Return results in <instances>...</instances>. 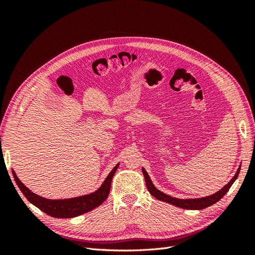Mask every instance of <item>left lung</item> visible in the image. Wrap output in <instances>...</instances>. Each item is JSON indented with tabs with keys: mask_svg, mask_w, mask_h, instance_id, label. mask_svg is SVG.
Wrapping results in <instances>:
<instances>
[{
	"mask_svg": "<svg viewBox=\"0 0 255 255\" xmlns=\"http://www.w3.org/2000/svg\"><path fill=\"white\" fill-rule=\"evenodd\" d=\"M239 171H241V168H238V170L235 173V175L232 177V180H231L225 187L220 189L219 191L216 192V194L212 195V196H207V197L199 198V199H177V198H173V197L168 196V195L164 194V192H161L160 190H158L153 185V183L150 179V176L144 170V168H142V173H143L144 180H145L146 188H148L149 192L153 197H155L157 200H160V201L170 203L172 205H175V206L181 207V208H186V210H203V208L208 207V206L213 205L214 203L218 202L219 200L229 191L230 187L232 186V184L237 179Z\"/></svg>",
	"mask_w": 255,
	"mask_h": 255,
	"instance_id": "8db88e82",
	"label": "left lung"
}]
</instances>
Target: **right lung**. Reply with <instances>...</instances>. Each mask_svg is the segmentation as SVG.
Here are the masks:
<instances>
[{
    "label": "right lung",
    "mask_w": 255,
    "mask_h": 255,
    "mask_svg": "<svg viewBox=\"0 0 255 255\" xmlns=\"http://www.w3.org/2000/svg\"><path fill=\"white\" fill-rule=\"evenodd\" d=\"M118 167L119 164L116 165V167L111 171V173L107 175L105 181L101 185V187L95 192H92V194L89 195L65 200H50L38 196L30 191L25 185L19 180V177L14 173L13 170L12 175L14 177V181H16L18 185V187L22 191V194L25 196V198L30 203L37 206L39 210L51 216V217L72 218L94 210V208L100 206L105 201L110 195L111 183L115 172L117 171Z\"/></svg>",
    "instance_id": "1"
}]
</instances>
